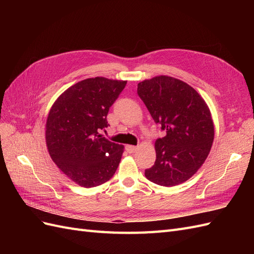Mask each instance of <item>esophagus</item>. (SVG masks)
<instances>
[{
	"instance_id": "34e87169",
	"label": "esophagus",
	"mask_w": 254,
	"mask_h": 254,
	"mask_svg": "<svg viewBox=\"0 0 254 254\" xmlns=\"http://www.w3.org/2000/svg\"><path fill=\"white\" fill-rule=\"evenodd\" d=\"M126 150L129 153H133L137 150V147H136V146H133V145H126Z\"/></svg>"
}]
</instances>
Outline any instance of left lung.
I'll return each instance as SVG.
<instances>
[{"mask_svg": "<svg viewBox=\"0 0 254 254\" xmlns=\"http://www.w3.org/2000/svg\"><path fill=\"white\" fill-rule=\"evenodd\" d=\"M137 95L166 133L155 143L156 162L145 177L163 187L186 182L212 147L214 123L209 107L190 84L166 75L137 83Z\"/></svg>", "mask_w": 254, "mask_h": 254, "instance_id": "left-lung-1", "label": "left lung"}]
</instances>
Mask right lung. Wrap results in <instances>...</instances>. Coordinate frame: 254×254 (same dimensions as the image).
<instances>
[{
    "label": "right lung",
    "mask_w": 254,
    "mask_h": 254,
    "mask_svg": "<svg viewBox=\"0 0 254 254\" xmlns=\"http://www.w3.org/2000/svg\"><path fill=\"white\" fill-rule=\"evenodd\" d=\"M126 80L87 78L66 89L49 112L45 141L52 160L82 188L107 182L117 172L124 146L99 134Z\"/></svg>",
    "instance_id": "add662e5"
}]
</instances>
